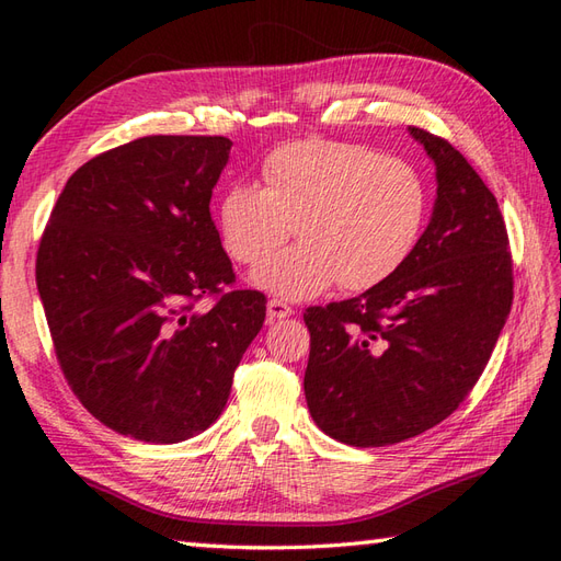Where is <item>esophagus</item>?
I'll return each mask as SVG.
<instances>
[{"mask_svg":"<svg viewBox=\"0 0 561 561\" xmlns=\"http://www.w3.org/2000/svg\"><path fill=\"white\" fill-rule=\"evenodd\" d=\"M294 313V308L289 304H284L279 299H270L267 301V320L274 323V320H284Z\"/></svg>","mask_w":561,"mask_h":561,"instance_id":"esophagus-1","label":"esophagus"}]
</instances>
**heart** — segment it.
Returning a JSON list of instances; mask_svg holds the SVG:
<instances>
[{"label": "heart", "mask_w": 561, "mask_h": 561, "mask_svg": "<svg viewBox=\"0 0 561 561\" xmlns=\"http://www.w3.org/2000/svg\"><path fill=\"white\" fill-rule=\"evenodd\" d=\"M262 187L233 183L221 193L217 226L236 262L257 267L286 242L300 245L257 272L284 299H308L340 282L368 291L390 279L420 245L428 185L416 165L359 141L296 139L260 163Z\"/></svg>", "instance_id": "obj_1"}]
</instances>
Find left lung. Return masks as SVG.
I'll return each instance as SVG.
<instances>
[{
    "instance_id": "obj_1",
    "label": "left lung",
    "mask_w": 561,
    "mask_h": 561,
    "mask_svg": "<svg viewBox=\"0 0 561 561\" xmlns=\"http://www.w3.org/2000/svg\"><path fill=\"white\" fill-rule=\"evenodd\" d=\"M436 163V207L412 257L378 287L306 308L316 424L388 446L444 422L478 383L514 304V260L492 190L448 139L410 127Z\"/></svg>"
}]
</instances>
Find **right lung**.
<instances>
[{
    "label": "right lung",
    "mask_w": 561,
    "mask_h": 561,
    "mask_svg": "<svg viewBox=\"0 0 561 561\" xmlns=\"http://www.w3.org/2000/svg\"><path fill=\"white\" fill-rule=\"evenodd\" d=\"M229 151L226 137L127 141L71 173L45 224L35 282L57 364L117 434L205 432L265 323V294L236 289L209 214Z\"/></svg>",
    "instance_id": "1"
}]
</instances>
